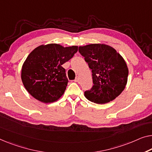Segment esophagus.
Instances as JSON below:
<instances>
[{"instance_id": "1", "label": "esophagus", "mask_w": 152, "mask_h": 152, "mask_svg": "<svg viewBox=\"0 0 152 152\" xmlns=\"http://www.w3.org/2000/svg\"><path fill=\"white\" fill-rule=\"evenodd\" d=\"M79 80H80V78H79L78 76H76V78H75V80H74V82H76V83H78V81H79Z\"/></svg>"}]
</instances>
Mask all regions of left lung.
Returning <instances> with one entry per match:
<instances>
[{"instance_id":"1","label":"left lung","mask_w":152,"mask_h":152,"mask_svg":"<svg viewBox=\"0 0 152 152\" xmlns=\"http://www.w3.org/2000/svg\"><path fill=\"white\" fill-rule=\"evenodd\" d=\"M78 51L92 72L94 86L85 91L86 98L102 104L119 96L125 89L128 76L126 63L120 54L104 44L80 46Z\"/></svg>"}]
</instances>
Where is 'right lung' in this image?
Returning <instances> with one entry per match:
<instances>
[{"mask_svg": "<svg viewBox=\"0 0 152 152\" xmlns=\"http://www.w3.org/2000/svg\"><path fill=\"white\" fill-rule=\"evenodd\" d=\"M78 46L41 45L28 54L22 67V83L33 98L44 103L57 101L68 83L62 65L73 57Z\"/></svg>", "mask_w": 152, "mask_h": 152, "instance_id": "add662e5", "label": "right lung"}]
</instances>
